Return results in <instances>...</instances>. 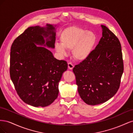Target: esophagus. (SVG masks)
<instances>
[{
  "instance_id": "1",
  "label": "esophagus",
  "mask_w": 133,
  "mask_h": 133,
  "mask_svg": "<svg viewBox=\"0 0 133 133\" xmlns=\"http://www.w3.org/2000/svg\"><path fill=\"white\" fill-rule=\"evenodd\" d=\"M68 68H69L70 70H72L74 68V65L71 63H68Z\"/></svg>"
}]
</instances>
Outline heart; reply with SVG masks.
I'll return each mask as SVG.
<instances>
[{
	"mask_svg": "<svg viewBox=\"0 0 133 133\" xmlns=\"http://www.w3.org/2000/svg\"><path fill=\"white\" fill-rule=\"evenodd\" d=\"M60 39L61 43L57 42L55 45L58 53L65 55L67 49H73V57L79 61H83L91 54L97 38L92 31L80 27L70 26L62 31Z\"/></svg>",
	"mask_w": 133,
	"mask_h": 133,
	"instance_id": "obj_1",
	"label": "heart"
}]
</instances>
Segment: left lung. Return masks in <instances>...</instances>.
Segmentation results:
<instances>
[{
	"label": "left lung",
	"mask_w": 133,
	"mask_h": 133,
	"mask_svg": "<svg viewBox=\"0 0 133 133\" xmlns=\"http://www.w3.org/2000/svg\"><path fill=\"white\" fill-rule=\"evenodd\" d=\"M102 37L87 59L73 68L80 98L88 105L105 103L118 90L124 70L121 44L105 25Z\"/></svg>",
	"instance_id": "1"
}]
</instances>
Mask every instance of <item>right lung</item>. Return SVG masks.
Wrapping results in <instances>:
<instances>
[{
  "mask_svg": "<svg viewBox=\"0 0 133 133\" xmlns=\"http://www.w3.org/2000/svg\"><path fill=\"white\" fill-rule=\"evenodd\" d=\"M55 26L29 27L11 46V80L21 99L35 107H47L57 98L59 83L68 68L66 62L55 58L45 47L55 48Z\"/></svg>",
  "mask_w": 133,
  "mask_h": 133,
  "instance_id": "right-lung-1",
  "label": "right lung"
}]
</instances>
